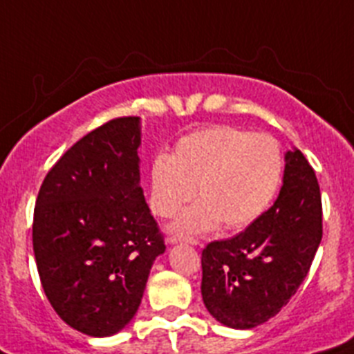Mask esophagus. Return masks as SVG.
Instances as JSON below:
<instances>
[{
    "label": "esophagus",
    "mask_w": 354,
    "mask_h": 354,
    "mask_svg": "<svg viewBox=\"0 0 354 354\" xmlns=\"http://www.w3.org/2000/svg\"><path fill=\"white\" fill-rule=\"evenodd\" d=\"M169 243L171 245H176V243H190V245H197L199 241L194 240V238H183V236H171L169 238Z\"/></svg>",
    "instance_id": "esophagus-1"
}]
</instances>
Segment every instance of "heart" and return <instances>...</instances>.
<instances>
[{
    "label": "heart",
    "instance_id": "obj_1",
    "mask_svg": "<svg viewBox=\"0 0 354 354\" xmlns=\"http://www.w3.org/2000/svg\"><path fill=\"white\" fill-rule=\"evenodd\" d=\"M284 176V155L268 133L231 125L201 129L181 138L173 155L151 165V208L173 216L194 197L201 201L181 213L174 231L205 234L224 224L238 231L263 215Z\"/></svg>",
    "mask_w": 354,
    "mask_h": 354
}]
</instances>
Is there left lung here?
<instances>
[{"instance_id":"left-lung-1","label":"left lung","mask_w":354,"mask_h":354,"mask_svg":"<svg viewBox=\"0 0 354 354\" xmlns=\"http://www.w3.org/2000/svg\"><path fill=\"white\" fill-rule=\"evenodd\" d=\"M268 212L234 238L212 241L201 257V295L224 326L250 330L279 314L307 277L323 236L317 178L298 148Z\"/></svg>"}]
</instances>
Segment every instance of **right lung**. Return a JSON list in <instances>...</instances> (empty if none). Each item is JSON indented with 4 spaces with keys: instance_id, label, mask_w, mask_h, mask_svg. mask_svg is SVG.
Here are the masks:
<instances>
[{
    "instance_id": "obj_1",
    "label": "right lung",
    "mask_w": 354,
    "mask_h": 354,
    "mask_svg": "<svg viewBox=\"0 0 354 354\" xmlns=\"http://www.w3.org/2000/svg\"><path fill=\"white\" fill-rule=\"evenodd\" d=\"M141 118L98 127L54 164L37 197L33 252L47 300L68 326L111 337L133 319L165 252L141 189Z\"/></svg>"
}]
</instances>
